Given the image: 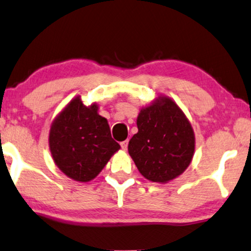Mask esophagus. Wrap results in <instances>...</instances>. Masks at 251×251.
Segmentation results:
<instances>
[{
  "mask_svg": "<svg viewBox=\"0 0 251 251\" xmlns=\"http://www.w3.org/2000/svg\"><path fill=\"white\" fill-rule=\"evenodd\" d=\"M121 147L123 150H127V147H128V140H125L121 142Z\"/></svg>",
  "mask_w": 251,
  "mask_h": 251,
  "instance_id": "1",
  "label": "esophagus"
}]
</instances>
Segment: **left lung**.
<instances>
[{
	"instance_id": "left-lung-1",
	"label": "left lung",
	"mask_w": 251,
	"mask_h": 251,
	"mask_svg": "<svg viewBox=\"0 0 251 251\" xmlns=\"http://www.w3.org/2000/svg\"><path fill=\"white\" fill-rule=\"evenodd\" d=\"M136 124L139 132L130 139L128 152L144 177L166 183L188 168L195 152V133L174 101L158 98L141 110Z\"/></svg>"
}]
</instances>
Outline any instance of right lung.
Listing matches in <instances>:
<instances>
[{"label": "right lung", "mask_w": 251, "mask_h": 251, "mask_svg": "<svg viewBox=\"0 0 251 251\" xmlns=\"http://www.w3.org/2000/svg\"><path fill=\"white\" fill-rule=\"evenodd\" d=\"M50 150L60 171L78 182H89L98 176L121 146L111 137L98 105L83 104L80 97L68 103L52 123Z\"/></svg>", "instance_id": "1"}]
</instances>
